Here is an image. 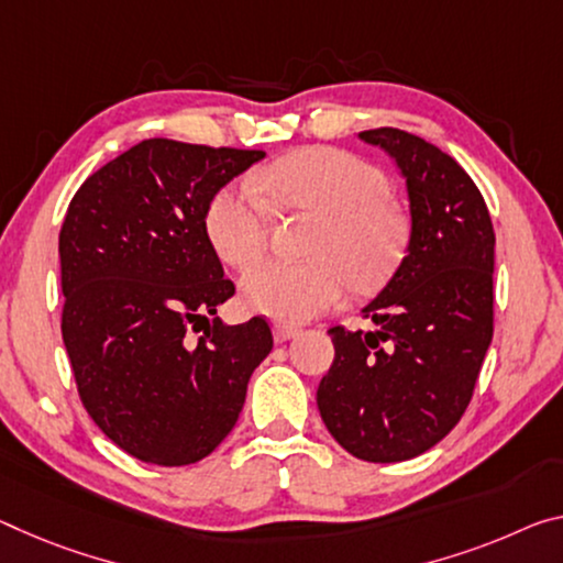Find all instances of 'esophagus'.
<instances>
[{"label":"esophagus","instance_id":"1","mask_svg":"<svg viewBox=\"0 0 563 563\" xmlns=\"http://www.w3.org/2000/svg\"><path fill=\"white\" fill-rule=\"evenodd\" d=\"M296 335H298L296 325H288V323H275L273 325L275 343H285V341H290V338H296Z\"/></svg>","mask_w":563,"mask_h":563}]
</instances>
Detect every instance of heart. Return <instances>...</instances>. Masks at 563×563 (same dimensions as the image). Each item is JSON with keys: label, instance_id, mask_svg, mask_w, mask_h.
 I'll use <instances>...</instances> for the list:
<instances>
[{"label": "heart", "instance_id": "1", "mask_svg": "<svg viewBox=\"0 0 563 563\" xmlns=\"http://www.w3.org/2000/svg\"><path fill=\"white\" fill-rule=\"evenodd\" d=\"M261 192L283 208L323 216L308 263L263 261L240 278L243 306L257 316L302 323L343 300L351 278L373 285L396 265L406 240V220L386 198L378 167L335 147L298 150L255 185L225 187L210 202L205 228L222 261L243 267L261 257L271 235V212Z\"/></svg>", "mask_w": 563, "mask_h": 563}]
</instances>
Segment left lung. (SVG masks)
Returning <instances> with one entry per match:
<instances>
[{
	"label": "left lung",
	"mask_w": 563,
	"mask_h": 563,
	"mask_svg": "<svg viewBox=\"0 0 563 563\" xmlns=\"http://www.w3.org/2000/svg\"><path fill=\"white\" fill-rule=\"evenodd\" d=\"M406 180L404 257L363 308L376 328H330L335 358L318 386L330 435L355 459L421 456L461 421L494 338L496 235L456 159L396 128L363 130Z\"/></svg>",
	"instance_id": "1"
}]
</instances>
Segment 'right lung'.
Returning a JSON list of instances; mask_svg holds the SVG:
<instances>
[{"instance_id":"right-lung-1","label":"right lung","mask_w":563,"mask_h":563,"mask_svg":"<svg viewBox=\"0 0 563 563\" xmlns=\"http://www.w3.org/2000/svg\"><path fill=\"white\" fill-rule=\"evenodd\" d=\"M263 157L142 140L69 202L59 230L62 341L87 413L140 461L187 466L210 456L273 351L263 318H216L235 285L205 228L216 195Z\"/></svg>"}]
</instances>
